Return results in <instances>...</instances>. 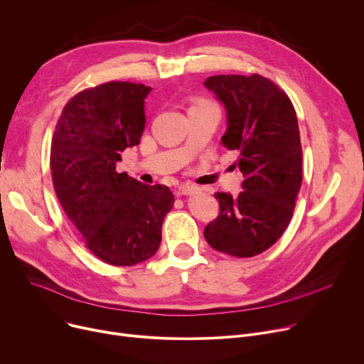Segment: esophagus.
<instances>
[{
	"mask_svg": "<svg viewBox=\"0 0 364 364\" xmlns=\"http://www.w3.org/2000/svg\"><path fill=\"white\" fill-rule=\"evenodd\" d=\"M196 190H198V187L195 184H190V183H186L180 187L181 195H191V193H195Z\"/></svg>",
	"mask_w": 364,
	"mask_h": 364,
	"instance_id": "esophagus-1",
	"label": "esophagus"
}]
</instances>
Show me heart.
<instances>
[{"mask_svg": "<svg viewBox=\"0 0 364 364\" xmlns=\"http://www.w3.org/2000/svg\"><path fill=\"white\" fill-rule=\"evenodd\" d=\"M205 104H210L209 101H205V100H198L196 102H195V105L193 107H198V105H205Z\"/></svg>", "mask_w": 364, "mask_h": 364, "instance_id": "b5f03b06", "label": "heart"}]
</instances>
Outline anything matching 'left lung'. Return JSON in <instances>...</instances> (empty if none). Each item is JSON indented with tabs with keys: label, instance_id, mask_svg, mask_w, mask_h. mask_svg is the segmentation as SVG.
Segmentation results:
<instances>
[{
	"label": "left lung",
	"instance_id": "left-lung-1",
	"mask_svg": "<svg viewBox=\"0 0 364 364\" xmlns=\"http://www.w3.org/2000/svg\"><path fill=\"white\" fill-rule=\"evenodd\" d=\"M205 86L227 108L221 140L240 152L245 190L237 198L215 193L220 213L203 234L218 252L252 257L274 246L293 218L303 164L296 109L278 85L260 75L212 76Z\"/></svg>",
	"mask_w": 364,
	"mask_h": 364
}]
</instances>
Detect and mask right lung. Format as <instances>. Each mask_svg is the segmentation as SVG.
<instances>
[{"instance_id": "obj_1", "label": "right lung", "mask_w": 364, "mask_h": 364, "mask_svg": "<svg viewBox=\"0 0 364 364\" xmlns=\"http://www.w3.org/2000/svg\"><path fill=\"white\" fill-rule=\"evenodd\" d=\"M149 86L107 82L67 102L51 143L57 198L86 247L105 263L132 266L161 245L174 196L166 186H146L117 173L121 152L139 144Z\"/></svg>"}]
</instances>
